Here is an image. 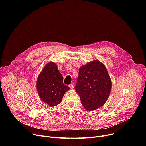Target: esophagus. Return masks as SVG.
Here are the masks:
<instances>
[{"label":"esophagus","instance_id":"34e87169","mask_svg":"<svg viewBox=\"0 0 146 146\" xmlns=\"http://www.w3.org/2000/svg\"><path fill=\"white\" fill-rule=\"evenodd\" d=\"M74 85L73 83V84H71V85H69V87H70V89H73V88H74Z\"/></svg>","mask_w":146,"mask_h":146}]
</instances>
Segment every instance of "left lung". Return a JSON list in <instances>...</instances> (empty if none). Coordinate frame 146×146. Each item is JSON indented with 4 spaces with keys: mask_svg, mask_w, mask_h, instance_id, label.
<instances>
[{
    "mask_svg": "<svg viewBox=\"0 0 146 146\" xmlns=\"http://www.w3.org/2000/svg\"><path fill=\"white\" fill-rule=\"evenodd\" d=\"M75 90L82 105L88 111L102 106L108 99L112 88V81L105 65L94 60L82 66L79 70Z\"/></svg>",
    "mask_w": 146,
    "mask_h": 146,
    "instance_id": "obj_1",
    "label": "left lung"
}]
</instances>
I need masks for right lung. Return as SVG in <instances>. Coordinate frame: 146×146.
<instances>
[{"instance_id":"obj_1","label":"right lung","mask_w":146,"mask_h":146,"mask_svg":"<svg viewBox=\"0 0 146 146\" xmlns=\"http://www.w3.org/2000/svg\"><path fill=\"white\" fill-rule=\"evenodd\" d=\"M63 81V76L55 63L51 61L46 64L36 81V89L41 100L50 106L58 105L66 92L70 89Z\"/></svg>"}]
</instances>
